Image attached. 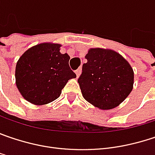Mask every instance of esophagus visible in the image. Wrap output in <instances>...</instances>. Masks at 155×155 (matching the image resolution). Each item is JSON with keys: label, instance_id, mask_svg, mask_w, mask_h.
<instances>
[{"label": "esophagus", "instance_id": "esophagus-1", "mask_svg": "<svg viewBox=\"0 0 155 155\" xmlns=\"http://www.w3.org/2000/svg\"><path fill=\"white\" fill-rule=\"evenodd\" d=\"M81 73V68H78L77 70L75 71V74H76V76H77V77H79V76H80Z\"/></svg>", "mask_w": 155, "mask_h": 155}]
</instances>
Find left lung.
<instances>
[{
  "mask_svg": "<svg viewBox=\"0 0 155 155\" xmlns=\"http://www.w3.org/2000/svg\"><path fill=\"white\" fill-rule=\"evenodd\" d=\"M78 79L82 96L100 110H111L123 103L133 88L131 65L111 49L90 48Z\"/></svg>",
  "mask_w": 155,
  "mask_h": 155,
  "instance_id": "8db88e82",
  "label": "left lung"
}]
</instances>
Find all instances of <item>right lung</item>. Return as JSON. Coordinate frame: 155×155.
I'll use <instances>...</instances> for the list:
<instances>
[{
  "instance_id": "obj_1",
  "label": "right lung",
  "mask_w": 155,
  "mask_h": 155,
  "mask_svg": "<svg viewBox=\"0 0 155 155\" xmlns=\"http://www.w3.org/2000/svg\"><path fill=\"white\" fill-rule=\"evenodd\" d=\"M61 45L41 43L25 51L15 66V84L23 98L35 105L56 100L62 88L76 74L70 69V57L60 52Z\"/></svg>"
}]
</instances>
